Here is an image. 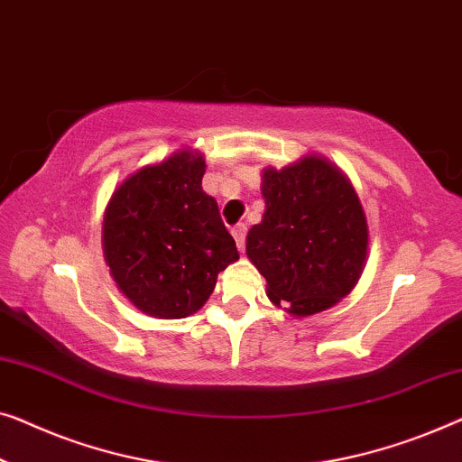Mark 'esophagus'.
Segmentation results:
<instances>
[{"mask_svg":"<svg viewBox=\"0 0 462 462\" xmlns=\"http://www.w3.org/2000/svg\"><path fill=\"white\" fill-rule=\"evenodd\" d=\"M231 233H233V237H236V244H237L239 250H244V247H245V236H247V225L245 223H239V225L233 226Z\"/></svg>","mask_w":462,"mask_h":462,"instance_id":"esophagus-1","label":"esophagus"}]
</instances>
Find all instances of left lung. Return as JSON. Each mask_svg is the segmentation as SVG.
Instances as JSON below:
<instances>
[{"instance_id": "obj_1", "label": "left lung", "mask_w": 462, "mask_h": 462, "mask_svg": "<svg viewBox=\"0 0 462 462\" xmlns=\"http://www.w3.org/2000/svg\"><path fill=\"white\" fill-rule=\"evenodd\" d=\"M263 220L245 254L266 279V296L293 317H310L347 296L363 275L369 229L360 199L329 160L306 156L264 169Z\"/></svg>"}]
</instances>
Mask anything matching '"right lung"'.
<instances>
[{"mask_svg":"<svg viewBox=\"0 0 462 462\" xmlns=\"http://www.w3.org/2000/svg\"><path fill=\"white\" fill-rule=\"evenodd\" d=\"M202 153L175 152L112 193L102 244L118 290L156 319H185L239 258L217 199L202 189Z\"/></svg>","mask_w":462,"mask_h":462,"instance_id":"1","label":"right lung"}]
</instances>
